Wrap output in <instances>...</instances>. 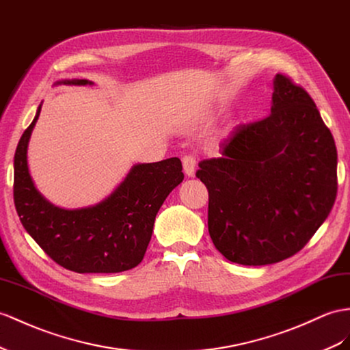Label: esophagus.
Returning <instances> with one entry per match:
<instances>
[{"mask_svg": "<svg viewBox=\"0 0 350 350\" xmlns=\"http://www.w3.org/2000/svg\"><path fill=\"white\" fill-rule=\"evenodd\" d=\"M183 163V172L187 177H193L195 176V170H196V158L193 155H186L182 159Z\"/></svg>", "mask_w": 350, "mask_h": 350, "instance_id": "34e87169", "label": "esophagus"}]
</instances>
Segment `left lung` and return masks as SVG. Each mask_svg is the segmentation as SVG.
Segmentation results:
<instances>
[{
	"label": "left lung",
	"mask_w": 350,
	"mask_h": 350,
	"mask_svg": "<svg viewBox=\"0 0 350 350\" xmlns=\"http://www.w3.org/2000/svg\"><path fill=\"white\" fill-rule=\"evenodd\" d=\"M200 163L208 232L228 260L272 265L308 244L337 193V149L310 96L276 74L271 115L241 124Z\"/></svg>",
	"instance_id": "1"
}]
</instances>
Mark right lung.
Returning a JSON list of instances; mask_svg holds the SVG:
<instances>
[{"label":"right lung","mask_w":350,"mask_h":350,"mask_svg":"<svg viewBox=\"0 0 350 350\" xmlns=\"http://www.w3.org/2000/svg\"><path fill=\"white\" fill-rule=\"evenodd\" d=\"M93 85L62 79L56 85ZM25 130L14 154V204L26 232L57 265L78 273H116L136 267L146 253L157 213L183 182L182 163L134 164L111 195L90 207L62 208L37 189L28 165V146L41 112Z\"/></svg>","instance_id":"right-lung-1"}]
</instances>
